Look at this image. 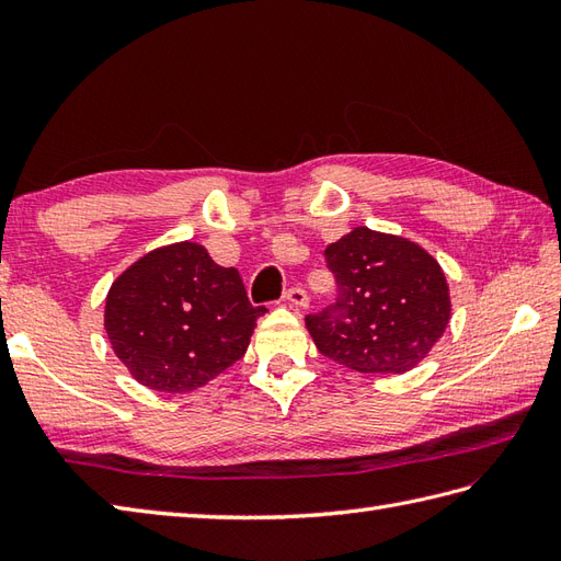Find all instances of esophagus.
<instances>
[{"mask_svg": "<svg viewBox=\"0 0 561 561\" xmlns=\"http://www.w3.org/2000/svg\"><path fill=\"white\" fill-rule=\"evenodd\" d=\"M284 301H289L296 308H306L308 306V294L299 287H291L287 294H284Z\"/></svg>", "mask_w": 561, "mask_h": 561, "instance_id": "34e87169", "label": "esophagus"}]
</instances>
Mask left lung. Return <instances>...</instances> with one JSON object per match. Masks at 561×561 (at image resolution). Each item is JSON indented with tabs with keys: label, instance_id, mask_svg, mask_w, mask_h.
<instances>
[{
	"label": "left lung",
	"instance_id": "1",
	"mask_svg": "<svg viewBox=\"0 0 561 561\" xmlns=\"http://www.w3.org/2000/svg\"><path fill=\"white\" fill-rule=\"evenodd\" d=\"M340 287L335 306L306 316L316 347L359 374H404L450 320L446 274L410 238L356 226L325 248Z\"/></svg>",
	"mask_w": 561,
	"mask_h": 561
}]
</instances>
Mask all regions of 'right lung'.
Masks as SVG:
<instances>
[{"mask_svg":"<svg viewBox=\"0 0 561 561\" xmlns=\"http://www.w3.org/2000/svg\"><path fill=\"white\" fill-rule=\"evenodd\" d=\"M265 311L248 301L238 270L219 267L205 245L181 241L117 274L103 328L137 383L190 392L241 359Z\"/></svg>","mask_w":561,"mask_h":561,"instance_id":"right-lung-1","label":"right lung"}]
</instances>
